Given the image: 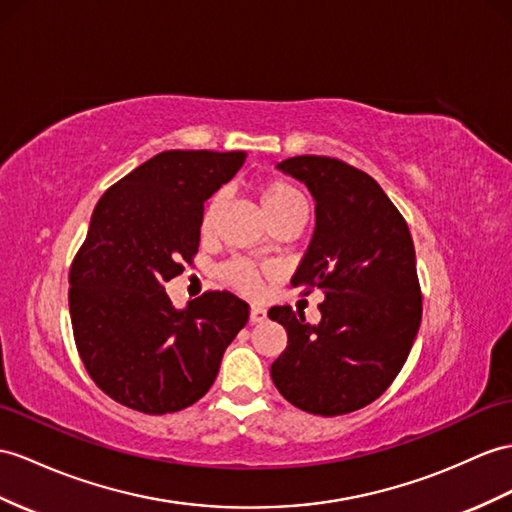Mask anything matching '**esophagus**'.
<instances>
[{"mask_svg": "<svg viewBox=\"0 0 512 512\" xmlns=\"http://www.w3.org/2000/svg\"><path fill=\"white\" fill-rule=\"evenodd\" d=\"M265 319H267V310L263 306H252V310H249V321L263 323Z\"/></svg>", "mask_w": 512, "mask_h": 512, "instance_id": "1", "label": "esophagus"}]
</instances>
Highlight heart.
I'll return each mask as SVG.
<instances>
[{
	"label": "heart",
	"mask_w": 512,
	"mask_h": 512,
	"mask_svg": "<svg viewBox=\"0 0 512 512\" xmlns=\"http://www.w3.org/2000/svg\"><path fill=\"white\" fill-rule=\"evenodd\" d=\"M260 202H263L265 213L271 221L280 219L282 215L291 213V210L306 206V199L302 191L297 189L295 184L286 180H269L260 186ZM223 208V195L217 193L206 202L202 217H199V232L202 236H210L215 228V221ZM219 276L232 284L234 289L245 291V293H260L265 284V273L258 267L245 263V260H230V263L219 269Z\"/></svg>",
	"instance_id": "obj_1"
}]
</instances>
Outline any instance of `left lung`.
Wrapping results in <instances>:
<instances>
[{
	"label": "left lung",
	"instance_id": "left-lung-1",
	"mask_svg": "<svg viewBox=\"0 0 512 512\" xmlns=\"http://www.w3.org/2000/svg\"><path fill=\"white\" fill-rule=\"evenodd\" d=\"M278 169L315 197V234L293 286L319 289L321 321L273 306L286 350L271 380L286 402L310 415H345L371 404L402 371L421 323L415 245L380 184L339 158L295 156Z\"/></svg>",
	"mask_w": 512,
	"mask_h": 512
}]
</instances>
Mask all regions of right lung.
I'll return each instance as SVG.
<instances>
[{
	"mask_svg": "<svg viewBox=\"0 0 512 512\" xmlns=\"http://www.w3.org/2000/svg\"><path fill=\"white\" fill-rule=\"evenodd\" d=\"M243 162L245 152L169 149L99 197L69 269V313L86 371L115 402L145 415L195 404L247 323L230 291L184 310L165 293L197 254L204 202Z\"/></svg>",
	"mask_w": 512,
	"mask_h": 512,
	"instance_id": "add662e5",
	"label": "right lung"
}]
</instances>
